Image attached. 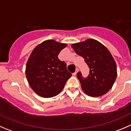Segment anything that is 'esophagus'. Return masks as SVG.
<instances>
[{
    "instance_id": "1",
    "label": "esophagus",
    "mask_w": 131,
    "mask_h": 131,
    "mask_svg": "<svg viewBox=\"0 0 131 131\" xmlns=\"http://www.w3.org/2000/svg\"><path fill=\"white\" fill-rule=\"evenodd\" d=\"M79 68H77V69H76V71H75V72H74V73H73V75H77V72H79Z\"/></svg>"
}]
</instances>
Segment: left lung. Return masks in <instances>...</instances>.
<instances>
[{"mask_svg": "<svg viewBox=\"0 0 131 131\" xmlns=\"http://www.w3.org/2000/svg\"><path fill=\"white\" fill-rule=\"evenodd\" d=\"M75 52L84 58L89 67V74L83 78L81 72L77 74L83 91L92 97L106 94L113 86L117 78V65L105 46L94 39L72 45Z\"/></svg>", "mask_w": 131, "mask_h": 131, "instance_id": "1", "label": "left lung"}]
</instances>
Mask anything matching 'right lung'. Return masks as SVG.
<instances>
[{
  "label": "right lung",
  "instance_id": "add662e5",
  "mask_svg": "<svg viewBox=\"0 0 131 131\" xmlns=\"http://www.w3.org/2000/svg\"><path fill=\"white\" fill-rule=\"evenodd\" d=\"M66 43L47 40L38 45L30 54L26 66V77L33 91L43 97H51L63 90L72 73L67 64L58 59Z\"/></svg>",
  "mask_w": 131,
  "mask_h": 131
}]
</instances>
